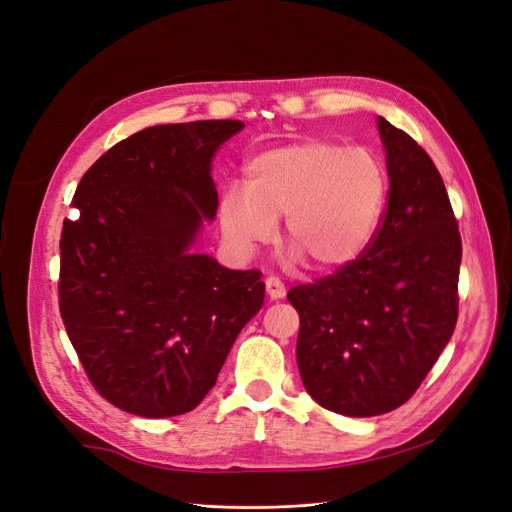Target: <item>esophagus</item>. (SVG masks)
I'll use <instances>...</instances> for the list:
<instances>
[{
  "mask_svg": "<svg viewBox=\"0 0 512 512\" xmlns=\"http://www.w3.org/2000/svg\"><path fill=\"white\" fill-rule=\"evenodd\" d=\"M264 285H267V294L271 300H279L285 296V285L279 277H267V281H264Z\"/></svg>",
  "mask_w": 512,
  "mask_h": 512,
  "instance_id": "1",
  "label": "esophagus"
}]
</instances>
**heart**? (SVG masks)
Wrapping results in <instances>:
<instances>
[{"mask_svg":"<svg viewBox=\"0 0 512 512\" xmlns=\"http://www.w3.org/2000/svg\"><path fill=\"white\" fill-rule=\"evenodd\" d=\"M386 189L384 166L370 149L315 138L290 142L258 153L245 166V187L222 191L220 231L233 250L250 256L277 237L285 216L290 258L334 271L370 248Z\"/></svg>","mask_w":512,"mask_h":512,"instance_id":"heart-1","label":"heart"}]
</instances>
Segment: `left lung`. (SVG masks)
<instances>
[{"instance_id":"1","label":"left lung","mask_w":512,"mask_h":512,"mask_svg":"<svg viewBox=\"0 0 512 512\" xmlns=\"http://www.w3.org/2000/svg\"><path fill=\"white\" fill-rule=\"evenodd\" d=\"M378 132L391 191L374 241L334 275L288 292L306 393L351 418L410 399L458 321L462 239L443 178L410 134L384 117Z\"/></svg>"}]
</instances>
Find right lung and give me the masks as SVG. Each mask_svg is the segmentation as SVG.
<instances>
[{
  "instance_id": "1",
  "label": "right lung",
  "mask_w": 512,
  "mask_h": 512,
  "mask_svg": "<svg viewBox=\"0 0 512 512\" xmlns=\"http://www.w3.org/2000/svg\"><path fill=\"white\" fill-rule=\"evenodd\" d=\"M241 130L235 119L140 130L77 185L79 218L60 235V317L100 397L128 414L195 410L262 309L260 271L191 252L218 210L212 157Z\"/></svg>"
}]
</instances>
